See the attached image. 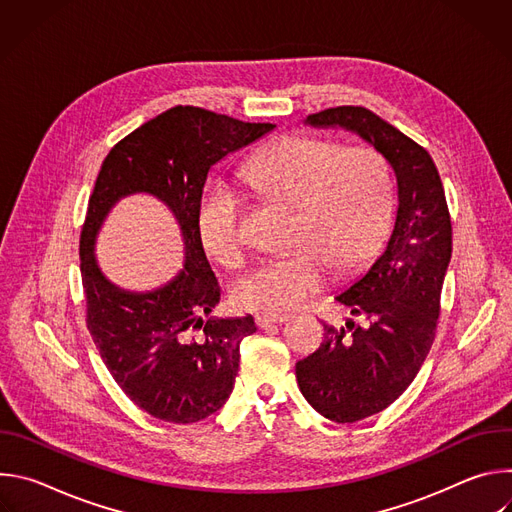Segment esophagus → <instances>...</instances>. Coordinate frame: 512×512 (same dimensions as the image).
Masks as SVG:
<instances>
[{
  "mask_svg": "<svg viewBox=\"0 0 512 512\" xmlns=\"http://www.w3.org/2000/svg\"><path fill=\"white\" fill-rule=\"evenodd\" d=\"M287 314H257L255 322L259 328H269V326H277V324H283L287 322Z\"/></svg>",
  "mask_w": 512,
  "mask_h": 512,
  "instance_id": "esophagus-1",
  "label": "esophagus"
}]
</instances>
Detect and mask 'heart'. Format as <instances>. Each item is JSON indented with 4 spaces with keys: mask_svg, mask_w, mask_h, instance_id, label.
I'll use <instances>...</instances> for the list:
<instances>
[{
    "mask_svg": "<svg viewBox=\"0 0 512 512\" xmlns=\"http://www.w3.org/2000/svg\"><path fill=\"white\" fill-rule=\"evenodd\" d=\"M241 180L259 196L291 206V255L261 259L233 285L241 310L289 312L338 273L356 267L381 239L391 212V180L371 150H344L316 137H285L255 154ZM204 249L223 265L243 257L241 200L227 182L206 188L198 206Z\"/></svg>",
    "mask_w": 512,
    "mask_h": 512,
    "instance_id": "obj_1",
    "label": "heart"
}]
</instances>
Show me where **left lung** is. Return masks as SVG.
<instances>
[{
  "instance_id": "obj_1",
  "label": "left lung",
  "mask_w": 512,
  "mask_h": 512,
  "mask_svg": "<svg viewBox=\"0 0 512 512\" xmlns=\"http://www.w3.org/2000/svg\"><path fill=\"white\" fill-rule=\"evenodd\" d=\"M304 123L356 133L389 162L397 180L385 249L336 294L362 324L352 318L340 328L324 324L320 348L296 364L306 401L336 423H354L399 399L421 369L452 259V221L431 156L373 111L336 107Z\"/></svg>"
}]
</instances>
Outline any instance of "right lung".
<instances>
[{
  "mask_svg": "<svg viewBox=\"0 0 512 512\" xmlns=\"http://www.w3.org/2000/svg\"><path fill=\"white\" fill-rule=\"evenodd\" d=\"M273 129L178 105L123 137L97 176L81 233L87 326L115 383L162 421L196 423L221 409L235 387L239 344L257 332L251 314L205 320L221 287L198 233V206L212 166ZM133 193L160 199L185 243V267L145 292L115 286L94 255L104 218Z\"/></svg>",
  "mask_w": 512,
  "mask_h": 512,
  "instance_id": "obj_1",
  "label": "right lung"
}]
</instances>
